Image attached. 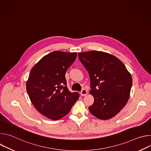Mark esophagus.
<instances>
[{"instance_id":"1","label":"esophagus","mask_w":151,"mask_h":151,"mask_svg":"<svg viewBox=\"0 0 151 151\" xmlns=\"http://www.w3.org/2000/svg\"><path fill=\"white\" fill-rule=\"evenodd\" d=\"M87 93H88L87 90H85V88L82 89V90H81V95L82 96H86V95L87 94Z\"/></svg>"}]
</instances>
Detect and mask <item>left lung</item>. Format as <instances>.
Here are the masks:
<instances>
[{"label": "left lung", "mask_w": 151, "mask_h": 151, "mask_svg": "<svg viewBox=\"0 0 151 151\" xmlns=\"http://www.w3.org/2000/svg\"><path fill=\"white\" fill-rule=\"evenodd\" d=\"M90 78V93L94 98L91 114L106 120L115 116L130 97L132 77L124 63L109 53L92 51L78 53Z\"/></svg>", "instance_id": "obj_1"}]
</instances>
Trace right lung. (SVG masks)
Returning a JSON list of instances; mask_svg holds the SVG:
<instances>
[{
  "label": "right lung",
  "instance_id": "obj_1",
  "mask_svg": "<svg viewBox=\"0 0 151 151\" xmlns=\"http://www.w3.org/2000/svg\"><path fill=\"white\" fill-rule=\"evenodd\" d=\"M77 56L76 52L55 51L42 57L32 69L26 90L36 110L52 120L66 116L79 99L71 93L65 74Z\"/></svg>",
  "mask_w": 151,
  "mask_h": 151
}]
</instances>
